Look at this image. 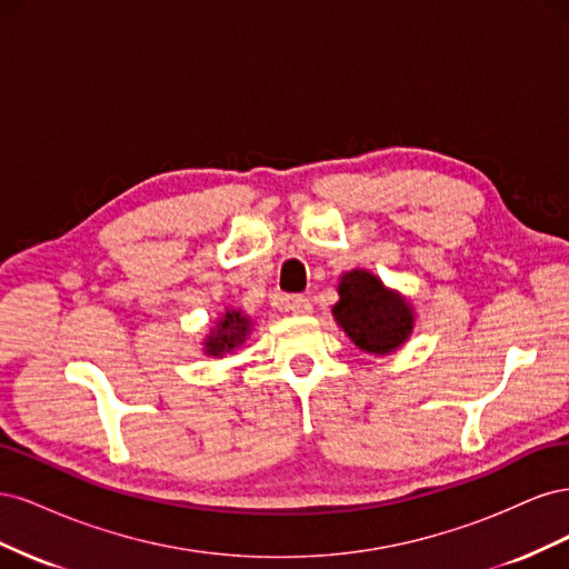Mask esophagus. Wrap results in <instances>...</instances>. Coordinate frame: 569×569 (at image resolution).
Returning <instances> with one entry per match:
<instances>
[{
	"instance_id": "esophagus-1",
	"label": "esophagus",
	"mask_w": 569,
	"mask_h": 569,
	"mask_svg": "<svg viewBox=\"0 0 569 569\" xmlns=\"http://www.w3.org/2000/svg\"><path fill=\"white\" fill-rule=\"evenodd\" d=\"M280 308H284V311H289L291 316H311L313 311L311 301L306 297H284L280 299Z\"/></svg>"
}]
</instances>
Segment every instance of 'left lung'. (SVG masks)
<instances>
[{
  "instance_id": "obj_1",
  "label": "left lung",
  "mask_w": 569,
  "mask_h": 569,
  "mask_svg": "<svg viewBox=\"0 0 569 569\" xmlns=\"http://www.w3.org/2000/svg\"><path fill=\"white\" fill-rule=\"evenodd\" d=\"M337 291L339 301L332 306V316L360 351L389 356L416 330L412 301L366 268L341 272Z\"/></svg>"
}]
</instances>
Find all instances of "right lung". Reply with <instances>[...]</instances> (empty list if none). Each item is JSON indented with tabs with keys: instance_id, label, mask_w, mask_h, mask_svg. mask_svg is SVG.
<instances>
[{
	"instance_id": "right-lung-1",
	"label": "right lung",
	"mask_w": 569,
	"mask_h": 569,
	"mask_svg": "<svg viewBox=\"0 0 569 569\" xmlns=\"http://www.w3.org/2000/svg\"><path fill=\"white\" fill-rule=\"evenodd\" d=\"M253 330V320L247 316L242 308L228 306L226 311H220L209 332L201 339V351L209 358H226L228 353H234L242 343L249 339Z\"/></svg>"
}]
</instances>
